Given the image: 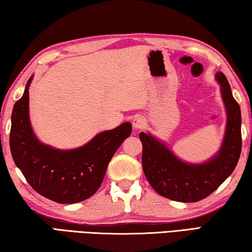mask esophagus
Here are the masks:
<instances>
[{
    "instance_id": "34e87169",
    "label": "esophagus",
    "mask_w": 252,
    "mask_h": 252,
    "mask_svg": "<svg viewBox=\"0 0 252 252\" xmlns=\"http://www.w3.org/2000/svg\"><path fill=\"white\" fill-rule=\"evenodd\" d=\"M132 125H133L134 129H140V127H142V126L144 125V121L142 118H135L133 119V121H132Z\"/></svg>"
}]
</instances>
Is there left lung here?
<instances>
[{
    "label": "left lung",
    "mask_w": 252,
    "mask_h": 252,
    "mask_svg": "<svg viewBox=\"0 0 252 252\" xmlns=\"http://www.w3.org/2000/svg\"><path fill=\"white\" fill-rule=\"evenodd\" d=\"M228 113L227 130L221 150L203 164H187L171 151L144 132L142 168L148 181L162 197L179 202H197L218 189L233 172L241 153V112L222 72L217 73Z\"/></svg>",
    "instance_id": "1"
}]
</instances>
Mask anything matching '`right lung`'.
Returning <instances> with one entry per match:
<instances>
[{
    "mask_svg": "<svg viewBox=\"0 0 252 252\" xmlns=\"http://www.w3.org/2000/svg\"><path fill=\"white\" fill-rule=\"evenodd\" d=\"M29 80L24 94L12 112L10 149L12 158L37 193L58 203H76L99 189L110 160L130 136L132 126L123 123L102 132L79 149L61 151L39 142L29 119Z\"/></svg>",
    "mask_w": 252,
    "mask_h": 252,
    "instance_id": "add662e5",
    "label": "right lung"
}]
</instances>
